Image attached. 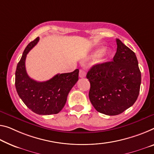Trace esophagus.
<instances>
[{"label": "esophagus", "instance_id": "1", "mask_svg": "<svg viewBox=\"0 0 154 154\" xmlns=\"http://www.w3.org/2000/svg\"><path fill=\"white\" fill-rule=\"evenodd\" d=\"M86 74H87V73H86V71H85V69H80V71H79V76H80V78H85V76H86Z\"/></svg>", "mask_w": 154, "mask_h": 154}]
</instances>
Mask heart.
<instances>
[{"label":"heart","mask_w":154,"mask_h":154,"mask_svg":"<svg viewBox=\"0 0 154 154\" xmlns=\"http://www.w3.org/2000/svg\"><path fill=\"white\" fill-rule=\"evenodd\" d=\"M110 55V51L108 49H103L102 47H99L94 51L93 56H96V60L99 63H104L107 60Z\"/></svg>","instance_id":"b5f03b06"}]
</instances>
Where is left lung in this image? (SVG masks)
Instances as JSON below:
<instances>
[{
	"instance_id": "1",
	"label": "left lung",
	"mask_w": 154,
	"mask_h": 154,
	"mask_svg": "<svg viewBox=\"0 0 154 154\" xmlns=\"http://www.w3.org/2000/svg\"><path fill=\"white\" fill-rule=\"evenodd\" d=\"M117 51L112 61L94 65L87 72L89 97L98 112L121 113L134 105L140 92L141 73L133 51L116 38Z\"/></svg>"
}]
</instances>
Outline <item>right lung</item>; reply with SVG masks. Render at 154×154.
<instances>
[{"instance_id":"right-lung-1","label":"right lung","mask_w":154,"mask_h":154,"mask_svg":"<svg viewBox=\"0 0 154 154\" xmlns=\"http://www.w3.org/2000/svg\"><path fill=\"white\" fill-rule=\"evenodd\" d=\"M39 41L29 43L18 62L15 74L16 91L21 100L33 112L39 115L56 114L62 110L69 92L79 80V69L71 73L58 74L49 80L38 82L27 75L25 69L27 54Z\"/></svg>"}]
</instances>
